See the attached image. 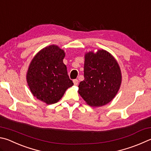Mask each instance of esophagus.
<instances>
[{
  "label": "esophagus",
  "instance_id": "1",
  "mask_svg": "<svg viewBox=\"0 0 151 151\" xmlns=\"http://www.w3.org/2000/svg\"><path fill=\"white\" fill-rule=\"evenodd\" d=\"M73 83L75 84V86H77L78 84V81L77 79H75V80H73Z\"/></svg>",
  "mask_w": 151,
  "mask_h": 151
}]
</instances>
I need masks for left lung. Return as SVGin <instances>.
Segmentation results:
<instances>
[{
  "instance_id": "8db88e82",
  "label": "left lung",
  "mask_w": 151,
  "mask_h": 151,
  "mask_svg": "<svg viewBox=\"0 0 151 151\" xmlns=\"http://www.w3.org/2000/svg\"><path fill=\"white\" fill-rule=\"evenodd\" d=\"M84 80L78 85V94L92 107H100L110 102L120 88L121 68L117 60L104 49L84 54Z\"/></svg>"
}]
</instances>
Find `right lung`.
Masks as SVG:
<instances>
[{
  "mask_svg": "<svg viewBox=\"0 0 151 151\" xmlns=\"http://www.w3.org/2000/svg\"><path fill=\"white\" fill-rule=\"evenodd\" d=\"M65 53L58 45L47 46L30 62L26 81L34 96L46 104L58 102L66 90L73 86L63 63Z\"/></svg>",
  "mask_w": 151,
  "mask_h": 151,
  "instance_id": "add662e5",
  "label": "right lung"
}]
</instances>
